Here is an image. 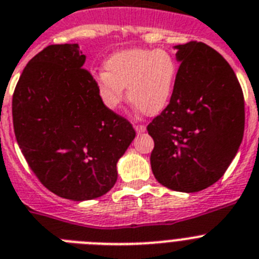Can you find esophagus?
I'll return each instance as SVG.
<instances>
[{
    "label": "esophagus",
    "mask_w": 259,
    "mask_h": 259,
    "mask_svg": "<svg viewBox=\"0 0 259 259\" xmlns=\"http://www.w3.org/2000/svg\"><path fill=\"white\" fill-rule=\"evenodd\" d=\"M134 129H136V132L138 134H142V133L146 132V127L143 125H134Z\"/></svg>",
    "instance_id": "obj_1"
}]
</instances>
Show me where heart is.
Instances as JSON below:
<instances>
[{"instance_id": "b5f03b06", "label": "heart", "mask_w": 259, "mask_h": 259, "mask_svg": "<svg viewBox=\"0 0 259 259\" xmlns=\"http://www.w3.org/2000/svg\"><path fill=\"white\" fill-rule=\"evenodd\" d=\"M105 73L95 78L99 98L108 109H117L127 99L146 116L164 111L172 96L177 65L170 53L163 49H125L104 62Z\"/></svg>"}]
</instances>
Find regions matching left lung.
<instances>
[{"mask_svg": "<svg viewBox=\"0 0 259 259\" xmlns=\"http://www.w3.org/2000/svg\"><path fill=\"white\" fill-rule=\"evenodd\" d=\"M180 62L170 102L147 126L155 179L194 193L223 176L242 142L244 95L235 71L203 42L175 46Z\"/></svg>", "mask_w": 259, "mask_h": 259, "instance_id": "1", "label": "left lung"}]
</instances>
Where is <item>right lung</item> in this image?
<instances>
[{"label":"right lung","mask_w":259,"mask_h":259,"mask_svg":"<svg viewBox=\"0 0 259 259\" xmlns=\"http://www.w3.org/2000/svg\"><path fill=\"white\" fill-rule=\"evenodd\" d=\"M78 44L49 46L24 67L13 95L17 142L40 183L71 201L102 197L136 132L108 109Z\"/></svg>","instance_id":"obj_1"}]
</instances>
